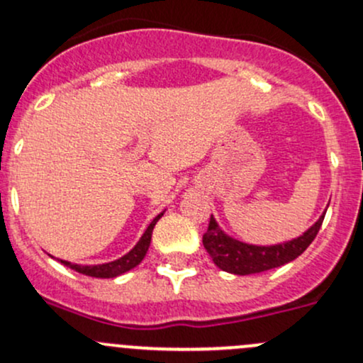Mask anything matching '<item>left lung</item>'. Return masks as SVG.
I'll return each mask as SVG.
<instances>
[{
	"label": "left lung",
	"mask_w": 363,
	"mask_h": 363,
	"mask_svg": "<svg viewBox=\"0 0 363 363\" xmlns=\"http://www.w3.org/2000/svg\"><path fill=\"white\" fill-rule=\"evenodd\" d=\"M324 215L322 213L315 224L300 238L274 246H257L234 240L218 227L213 217H210L208 229L203 234V246L212 257L213 264L225 272L236 276L265 272L300 257L308 248L310 242L315 240L318 229L324 222Z\"/></svg>",
	"instance_id": "left-lung-1"
}]
</instances>
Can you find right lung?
Masks as SVG:
<instances>
[{
  "label": "right lung",
  "mask_w": 363,
  "mask_h": 363,
  "mask_svg": "<svg viewBox=\"0 0 363 363\" xmlns=\"http://www.w3.org/2000/svg\"><path fill=\"white\" fill-rule=\"evenodd\" d=\"M163 215L158 213L157 217L151 220V224L148 225V229L145 230V234L141 236V240L138 241V245L134 246L133 250H130L129 253L123 255V257L118 258V260H113V262H108V264H99V265H77V264H70V262H65V260H60L63 265L70 267L72 270H75V272L79 274H84V276H89V277H99V279H111V277H117V276H122L123 272H127V270L134 269V267L139 265L143 262V258H145L146 252H148L150 248V242H151V233H153V227L157 224L158 220H160V217Z\"/></svg>",
  "instance_id": "obj_1"
}]
</instances>
